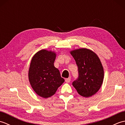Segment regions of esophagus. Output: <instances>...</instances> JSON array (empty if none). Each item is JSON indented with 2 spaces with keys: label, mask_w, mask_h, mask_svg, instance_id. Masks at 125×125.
<instances>
[{
  "label": "esophagus",
  "mask_w": 125,
  "mask_h": 125,
  "mask_svg": "<svg viewBox=\"0 0 125 125\" xmlns=\"http://www.w3.org/2000/svg\"><path fill=\"white\" fill-rule=\"evenodd\" d=\"M70 81H71L70 78H68L65 79V82H66V83H70Z\"/></svg>",
  "instance_id": "esophagus-1"
}]
</instances>
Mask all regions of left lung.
Returning a JSON list of instances; mask_svg holds the SVG:
<instances>
[{"instance_id":"8db88e82","label":"left lung","mask_w":125,"mask_h":125,"mask_svg":"<svg viewBox=\"0 0 125 125\" xmlns=\"http://www.w3.org/2000/svg\"><path fill=\"white\" fill-rule=\"evenodd\" d=\"M70 53L78 71V78L73 82V85L82 96L91 97L99 90L103 82L104 69L99 58L94 52L86 48Z\"/></svg>"}]
</instances>
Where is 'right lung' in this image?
<instances>
[{"label":"right lung","instance_id":"obj_1","mask_svg":"<svg viewBox=\"0 0 125 125\" xmlns=\"http://www.w3.org/2000/svg\"><path fill=\"white\" fill-rule=\"evenodd\" d=\"M55 53L41 50L34 56L29 69L30 84L36 94L44 98L54 95L64 79L54 65Z\"/></svg>","mask_w":125,"mask_h":125}]
</instances>
